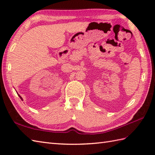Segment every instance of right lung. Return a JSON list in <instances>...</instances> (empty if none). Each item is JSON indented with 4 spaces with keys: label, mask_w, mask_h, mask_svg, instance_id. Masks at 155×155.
I'll return each mask as SVG.
<instances>
[{
    "label": "right lung",
    "mask_w": 155,
    "mask_h": 155,
    "mask_svg": "<svg viewBox=\"0 0 155 155\" xmlns=\"http://www.w3.org/2000/svg\"><path fill=\"white\" fill-rule=\"evenodd\" d=\"M18 96H19V97H20V98H21V100H22V97H21V96H20V95H19V94H18Z\"/></svg>",
    "instance_id": "right-lung-1"
}]
</instances>
